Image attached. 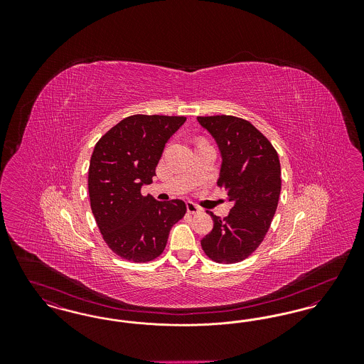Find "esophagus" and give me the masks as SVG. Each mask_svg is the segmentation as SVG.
Instances as JSON below:
<instances>
[{
  "label": "esophagus",
  "mask_w": 364,
  "mask_h": 364,
  "mask_svg": "<svg viewBox=\"0 0 364 364\" xmlns=\"http://www.w3.org/2000/svg\"><path fill=\"white\" fill-rule=\"evenodd\" d=\"M187 211H188L190 214H198V213H200L202 210H200V208H198L193 202H187Z\"/></svg>",
  "instance_id": "obj_1"
}]
</instances>
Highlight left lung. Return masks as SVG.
Returning <instances> with one entry per match:
<instances>
[{
    "label": "left lung",
    "mask_w": 364,
    "mask_h": 364,
    "mask_svg": "<svg viewBox=\"0 0 364 364\" xmlns=\"http://www.w3.org/2000/svg\"><path fill=\"white\" fill-rule=\"evenodd\" d=\"M214 138L221 169L218 186L233 203L225 218L214 215L211 232L202 239L210 259L236 263L248 258L263 242L277 210L281 166L272 143L247 120L235 116L198 117Z\"/></svg>",
    "instance_id": "1"
}]
</instances>
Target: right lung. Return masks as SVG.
<instances>
[{"label":"right lung","instance_id":"right-lung-1","mask_svg":"<svg viewBox=\"0 0 364 364\" xmlns=\"http://www.w3.org/2000/svg\"><path fill=\"white\" fill-rule=\"evenodd\" d=\"M180 116L135 114L109 129L94 147L88 168L92 214L109 248L132 262L156 259L187 208L141 195L153 183L165 144L186 122Z\"/></svg>","mask_w":364,"mask_h":364}]
</instances>
